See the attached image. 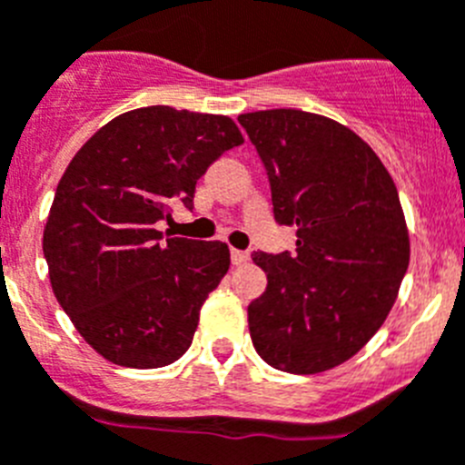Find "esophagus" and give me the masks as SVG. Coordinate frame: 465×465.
<instances>
[{"label": "esophagus", "instance_id": "1", "mask_svg": "<svg viewBox=\"0 0 465 465\" xmlns=\"http://www.w3.org/2000/svg\"><path fill=\"white\" fill-rule=\"evenodd\" d=\"M230 258H232V265H244V262L249 261V251L232 249L230 251Z\"/></svg>", "mask_w": 465, "mask_h": 465}]
</instances>
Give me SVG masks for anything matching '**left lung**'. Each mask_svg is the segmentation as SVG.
I'll return each instance as SVG.
<instances>
[{"instance_id":"obj_1","label":"left lung","mask_w":465,"mask_h":465,"mask_svg":"<svg viewBox=\"0 0 465 465\" xmlns=\"http://www.w3.org/2000/svg\"><path fill=\"white\" fill-rule=\"evenodd\" d=\"M237 122L265 165L276 223L297 228L295 251H253L267 288L249 304L251 341L279 371H327L381 330L406 276L397 186L339 122L292 108Z\"/></svg>"}]
</instances>
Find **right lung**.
Returning a JSON list of instances; mask_svg holds the SVG:
<instances>
[{"instance_id":"right-lung-1","label":"right lung","mask_w":465,"mask_h":465,"mask_svg":"<svg viewBox=\"0 0 465 465\" xmlns=\"http://www.w3.org/2000/svg\"><path fill=\"white\" fill-rule=\"evenodd\" d=\"M242 143L223 114L149 105L108 122L68 163L44 255L66 316L113 364L159 369L189 351L230 251L163 235L156 223L177 204L193 210L195 182Z\"/></svg>"}]
</instances>
